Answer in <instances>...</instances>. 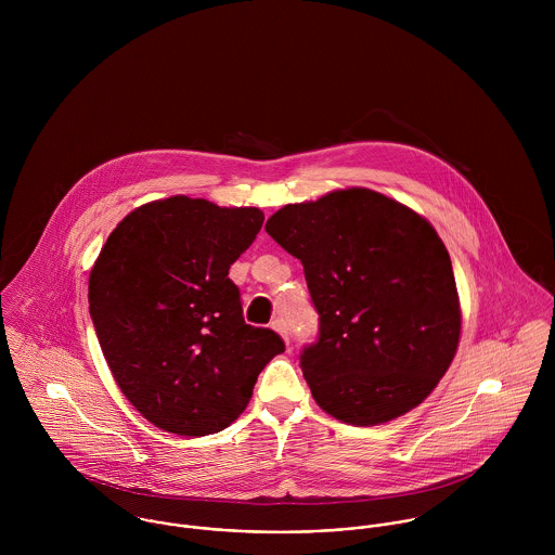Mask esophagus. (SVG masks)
I'll return each instance as SVG.
<instances>
[{
	"label": "esophagus",
	"instance_id": "1",
	"mask_svg": "<svg viewBox=\"0 0 555 555\" xmlns=\"http://www.w3.org/2000/svg\"><path fill=\"white\" fill-rule=\"evenodd\" d=\"M271 326L284 337L286 346H291V335H288V324H286V320H284V318H275V320L271 322Z\"/></svg>",
	"mask_w": 555,
	"mask_h": 555
}]
</instances>
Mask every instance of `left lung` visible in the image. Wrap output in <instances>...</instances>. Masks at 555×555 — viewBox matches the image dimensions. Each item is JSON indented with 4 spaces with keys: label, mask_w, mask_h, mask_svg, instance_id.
<instances>
[{
    "label": "left lung",
    "mask_w": 555,
    "mask_h": 555,
    "mask_svg": "<svg viewBox=\"0 0 555 555\" xmlns=\"http://www.w3.org/2000/svg\"><path fill=\"white\" fill-rule=\"evenodd\" d=\"M264 231L304 264L318 335L299 365L324 412L378 425L434 391L462 314L449 251L427 220L350 188L282 207Z\"/></svg>",
    "instance_id": "8db88e82"
}]
</instances>
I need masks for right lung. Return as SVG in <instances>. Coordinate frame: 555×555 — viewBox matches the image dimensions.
<instances>
[{
	"label": "right lung",
	"instance_id": "1",
	"mask_svg": "<svg viewBox=\"0 0 555 555\" xmlns=\"http://www.w3.org/2000/svg\"><path fill=\"white\" fill-rule=\"evenodd\" d=\"M256 207L170 196L134 209L89 275V314L130 403L159 429L207 436L245 410L284 339L243 320L231 264L254 243Z\"/></svg>",
	"mask_w": 555,
	"mask_h": 555
}]
</instances>
